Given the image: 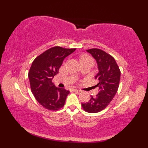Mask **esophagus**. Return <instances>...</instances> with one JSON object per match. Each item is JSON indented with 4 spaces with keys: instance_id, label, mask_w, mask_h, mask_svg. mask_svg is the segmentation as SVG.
I'll return each mask as SVG.
<instances>
[{
    "instance_id": "obj_1",
    "label": "esophagus",
    "mask_w": 148,
    "mask_h": 148,
    "mask_svg": "<svg viewBox=\"0 0 148 148\" xmlns=\"http://www.w3.org/2000/svg\"><path fill=\"white\" fill-rule=\"evenodd\" d=\"M72 92H81V90H77V89H75V88L72 89Z\"/></svg>"
}]
</instances>
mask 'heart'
<instances>
[{"instance_id":"b5f03b06","label":"heart","mask_w":148,"mask_h":148,"mask_svg":"<svg viewBox=\"0 0 148 148\" xmlns=\"http://www.w3.org/2000/svg\"><path fill=\"white\" fill-rule=\"evenodd\" d=\"M81 60L82 62H88V61H90V62H93V60L90 57V56L87 55H83L82 56H81Z\"/></svg>"}]
</instances>
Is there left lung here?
<instances>
[{"label":"left lung","instance_id":"left-lung-1","mask_svg":"<svg viewBox=\"0 0 148 148\" xmlns=\"http://www.w3.org/2000/svg\"><path fill=\"white\" fill-rule=\"evenodd\" d=\"M86 51L96 60L99 72L95 79L99 81L96 86L99 88L95 97L91 96L88 102L81 103L84 111L96 113L102 111L114 98L119 87L121 72L114 58L102 49L93 48Z\"/></svg>","mask_w":148,"mask_h":148}]
</instances>
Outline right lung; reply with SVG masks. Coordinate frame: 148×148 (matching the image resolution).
Instances as JSON below:
<instances>
[{"label": "right lung", "instance_id": "add662e5", "mask_svg": "<svg viewBox=\"0 0 148 148\" xmlns=\"http://www.w3.org/2000/svg\"><path fill=\"white\" fill-rule=\"evenodd\" d=\"M75 50L55 46L37 56L32 62L29 72L31 91L37 102L47 109L57 111L65 104L70 92L56 87L52 79L58 73L64 58Z\"/></svg>", "mask_w": 148, "mask_h": 148}]
</instances>
